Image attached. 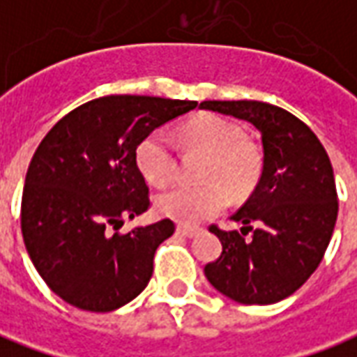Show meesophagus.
Here are the masks:
<instances>
[{
	"mask_svg": "<svg viewBox=\"0 0 357 357\" xmlns=\"http://www.w3.org/2000/svg\"><path fill=\"white\" fill-rule=\"evenodd\" d=\"M178 235H181V237H195L197 233L201 231L199 227H187V225H178Z\"/></svg>",
	"mask_w": 357,
	"mask_h": 357,
	"instance_id": "34e87169",
	"label": "esophagus"
}]
</instances>
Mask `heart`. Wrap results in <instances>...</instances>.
I'll return each mask as SVG.
<instances>
[{"mask_svg":"<svg viewBox=\"0 0 357 357\" xmlns=\"http://www.w3.org/2000/svg\"><path fill=\"white\" fill-rule=\"evenodd\" d=\"M179 139L206 155L199 179L202 185H176L156 197L158 214L181 224H199L227 206L229 195L247 193L262 170L255 143L241 139L237 126L218 114H197L179 128ZM135 164L153 185H166L176 176L178 160L170 137L162 130L145 135L135 149Z\"/></svg>","mask_w":357,"mask_h":357,"instance_id":"heart-1","label":"heart"}]
</instances>
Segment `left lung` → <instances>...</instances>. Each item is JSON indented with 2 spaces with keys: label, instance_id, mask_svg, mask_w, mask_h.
Listing matches in <instances>:
<instances>
[{
  "label": "left lung",
  "instance_id": "left-lung-1",
  "mask_svg": "<svg viewBox=\"0 0 357 357\" xmlns=\"http://www.w3.org/2000/svg\"><path fill=\"white\" fill-rule=\"evenodd\" d=\"M201 109L247 120L262 135V176L231 216L241 231L210 225L222 255L204 266L214 289L239 304H275L321 264L337 224L333 166L310 128L262 101H202Z\"/></svg>",
  "mask_w": 357,
  "mask_h": 357
}]
</instances>
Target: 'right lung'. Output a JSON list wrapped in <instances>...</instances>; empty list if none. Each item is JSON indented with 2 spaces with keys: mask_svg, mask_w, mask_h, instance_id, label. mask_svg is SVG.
<instances>
[{
  "mask_svg": "<svg viewBox=\"0 0 357 357\" xmlns=\"http://www.w3.org/2000/svg\"><path fill=\"white\" fill-rule=\"evenodd\" d=\"M195 107L107 95L70 110L38 145L22 189L20 229L30 260L59 298L86 312H112L147 287L156 248L176 225L166 218L118 231L126 218L151 208L135 149Z\"/></svg>",
  "mask_w": 357,
  "mask_h": 357,
  "instance_id": "1",
  "label": "right lung"
}]
</instances>
